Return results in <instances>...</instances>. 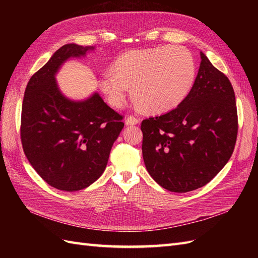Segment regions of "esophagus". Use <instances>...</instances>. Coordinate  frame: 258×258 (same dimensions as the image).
Instances as JSON below:
<instances>
[{
    "label": "esophagus",
    "mask_w": 258,
    "mask_h": 258,
    "mask_svg": "<svg viewBox=\"0 0 258 258\" xmlns=\"http://www.w3.org/2000/svg\"><path fill=\"white\" fill-rule=\"evenodd\" d=\"M139 121L140 120L137 118V117L128 116L126 118V121H124V123H126V126H134V124H138Z\"/></svg>",
    "instance_id": "1"
}]
</instances>
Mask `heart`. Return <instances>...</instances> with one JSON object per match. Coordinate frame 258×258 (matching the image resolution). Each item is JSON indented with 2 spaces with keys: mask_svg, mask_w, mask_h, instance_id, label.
I'll return each mask as SVG.
<instances>
[{
  "mask_svg": "<svg viewBox=\"0 0 258 258\" xmlns=\"http://www.w3.org/2000/svg\"><path fill=\"white\" fill-rule=\"evenodd\" d=\"M196 71V62L188 49L166 45L120 54L112 66L113 73L101 75L98 85L113 107L126 103L132 87L139 107L162 114L172 111L188 96Z\"/></svg>",
  "mask_w": 258,
  "mask_h": 258,
  "instance_id": "b5f03b06",
  "label": "heart"
}]
</instances>
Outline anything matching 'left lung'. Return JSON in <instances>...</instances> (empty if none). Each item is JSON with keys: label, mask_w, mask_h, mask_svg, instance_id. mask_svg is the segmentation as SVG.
Returning <instances> with one entry per match:
<instances>
[{"label": "left lung", "mask_w": 258, "mask_h": 258, "mask_svg": "<svg viewBox=\"0 0 258 258\" xmlns=\"http://www.w3.org/2000/svg\"><path fill=\"white\" fill-rule=\"evenodd\" d=\"M200 58L197 77L183 102L141 124L148 173L174 192L191 191L209 183L228 162L237 140L232 86L202 51Z\"/></svg>", "instance_id": "left-lung-1"}]
</instances>
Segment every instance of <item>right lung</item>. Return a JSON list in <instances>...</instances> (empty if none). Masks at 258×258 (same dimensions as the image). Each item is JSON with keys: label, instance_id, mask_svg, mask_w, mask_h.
<instances>
[{"label": "right lung", "instance_id": "add662e5", "mask_svg": "<svg viewBox=\"0 0 258 258\" xmlns=\"http://www.w3.org/2000/svg\"><path fill=\"white\" fill-rule=\"evenodd\" d=\"M93 46L67 44L31 77L21 110V142L31 166L44 181L64 191L81 190L102 175L122 117L98 92L72 100L56 75L70 59L86 57Z\"/></svg>", "mask_w": 258, "mask_h": 258}]
</instances>
